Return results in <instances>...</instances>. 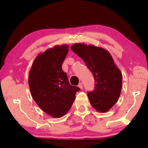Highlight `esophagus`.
<instances>
[{"label": "esophagus", "mask_w": 148, "mask_h": 148, "mask_svg": "<svg viewBox=\"0 0 148 148\" xmlns=\"http://www.w3.org/2000/svg\"><path fill=\"white\" fill-rule=\"evenodd\" d=\"M78 87H79V88L81 89H83V84H82V83H79V85H78Z\"/></svg>", "instance_id": "esophagus-1"}]
</instances>
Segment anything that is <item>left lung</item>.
Segmentation results:
<instances>
[{"label":"left lung","mask_w":148,"mask_h":148,"mask_svg":"<svg viewBox=\"0 0 148 148\" xmlns=\"http://www.w3.org/2000/svg\"><path fill=\"white\" fill-rule=\"evenodd\" d=\"M71 49L94 76L95 89L87 93L91 106L99 112H108L119 99L122 87V74L111 54L102 47L80 43L74 44Z\"/></svg>","instance_id":"obj_1"}]
</instances>
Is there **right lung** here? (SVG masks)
<instances>
[{"label": "right lung", "instance_id": "obj_1", "mask_svg": "<svg viewBox=\"0 0 148 148\" xmlns=\"http://www.w3.org/2000/svg\"><path fill=\"white\" fill-rule=\"evenodd\" d=\"M69 52L68 45L56 46L35 58L30 70L29 86L38 106L56 118L64 116L71 109L79 87L71 86L62 64Z\"/></svg>", "mask_w": 148, "mask_h": 148}]
</instances>
